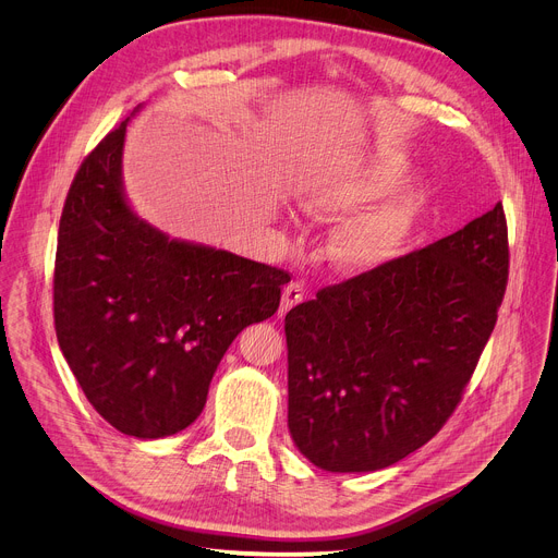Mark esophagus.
Returning <instances> with one entry per match:
<instances>
[{"mask_svg": "<svg viewBox=\"0 0 558 558\" xmlns=\"http://www.w3.org/2000/svg\"><path fill=\"white\" fill-rule=\"evenodd\" d=\"M304 300V287L302 282H289L282 291V304H280V313H287L289 308H293L295 304H300Z\"/></svg>", "mask_w": 558, "mask_h": 558, "instance_id": "34e87169", "label": "esophagus"}]
</instances>
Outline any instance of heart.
I'll return each instance as SVG.
<instances>
[{"label":"heart","instance_id":"heart-1","mask_svg":"<svg viewBox=\"0 0 558 558\" xmlns=\"http://www.w3.org/2000/svg\"><path fill=\"white\" fill-rule=\"evenodd\" d=\"M411 172V158L390 147L331 156L300 174L295 198L308 214L342 216L383 198L404 183ZM428 198L430 185L411 181L390 197L349 216L333 233V258L342 267L360 269L392 260L407 245Z\"/></svg>","mask_w":558,"mask_h":558}]
</instances>
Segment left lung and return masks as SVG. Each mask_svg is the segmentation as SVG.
I'll use <instances>...</instances> for the list:
<instances>
[{"mask_svg": "<svg viewBox=\"0 0 558 558\" xmlns=\"http://www.w3.org/2000/svg\"><path fill=\"white\" fill-rule=\"evenodd\" d=\"M508 282L504 205L441 241L317 291L284 317L289 433L329 472H375L457 409Z\"/></svg>", "mask_w": 558, "mask_h": 558, "instance_id": "obj_1", "label": "left lung"}]
</instances>
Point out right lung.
Returning a JSON list of instances; mask_svg holds the SVG:
<instances>
[{"mask_svg": "<svg viewBox=\"0 0 558 558\" xmlns=\"http://www.w3.org/2000/svg\"><path fill=\"white\" fill-rule=\"evenodd\" d=\"M128 123L88 154L65 196L54 329L95 411L123 435L163 439L196 422L225 351L278 311L291 278L138 218L121 172Z\"/></svg>", "mask_w": 558, "mask_h": 558, "instance_id": "add662e5", "label": "right lung"}]
</instances>
